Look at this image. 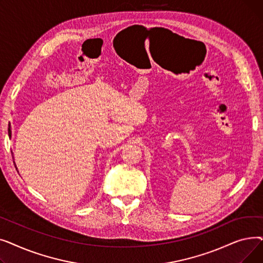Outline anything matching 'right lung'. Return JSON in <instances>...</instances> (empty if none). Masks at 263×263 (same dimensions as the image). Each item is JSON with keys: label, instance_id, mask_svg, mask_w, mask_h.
Masks as SVG:
<instances>
[{"label": "right lung", "instance_id": "obj_1", "mask_svg": "<svg viewBox=\"0 0 263 263\" xmlns=\"http://www.w3.org/2000/svg\"><path fill=\"white\" fill-rule=\"evenodd\" d=\"M8 135H9V136H11V131H10V126H9V127H8Z\"/></svg>", "mask_w": 263, "mask_h": 263}]
</instances>
